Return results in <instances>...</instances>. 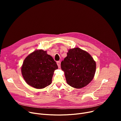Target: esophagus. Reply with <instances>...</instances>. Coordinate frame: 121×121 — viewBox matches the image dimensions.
<instances>
[{"mask_svg":"<svg viewBox=\"0 0 121 121\" xmlns=\"http://www.w3.org/2000/svg\"><path fill=\"white\" fill-rule=\"evenodd\" d=\"M57 65H58V68H60V61H57Z\"/></svg>","mask_w":121,"mask_h":121,"instance_id":"esophagus-1","label":"esophagus"}]
</instances>
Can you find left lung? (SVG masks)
Here are the masks:
<instances>
[{"instance_id": "left-lung-1", "label": "left lung", "mask_w": 121, "mask_h": 121, "mask_svg": "<svg viewBox=\"0 0 121 121\" xmlns=\"http://www.w3.org/2000/svg\"><path fill=\"white\" fill-rule=\"evenodd\" d=\"M68 84L74 88H82L93 80L96 63L91 55L78 48L69 49L67 56L61 63Z\"/></svg>"}]
</instances>
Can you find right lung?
<instances>
[{
    "label": "right lung",
    "instance_id": "add662e5",
    "mask_svg": "<svg viewBox=\"0 0 121 121\" xmlns=\"http://www.w3.org/2000/svg\"><path fill=\"white\" fill-rule=\"evenodd\" d=\"M58 69L56 62L47 51L36 50L24 59L21 68L22 77L30 86L43 89L49 85L55 69Z\"/></svg>",
    "mask_w": 121,
    "mask_h": 121
}]
</instances>
